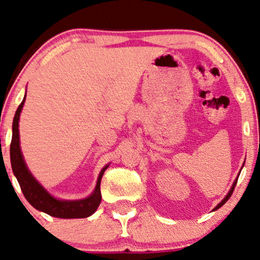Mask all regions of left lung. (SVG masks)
I'll use <instances>...</instances> for the list:
<instances>
[{"label": "left lung", "instance_id": "8db88e82", "mask_svg": "<svg viewBox=\"0 0 260 260\" xmlns=\"http://www.w3.org/2000/svg\"><path fill=\"white\" fill-rule=\"evenodd\" d=\"M238 180V179H237ZM237 180H236L235 182H234V184H232V187H231V189H230V191H229V193H228V195L225 196V199H224L223 201H222V202H220L218 205H217V207L214 209V210H217V209H218V208H220V207H222V205L224 204V203H225L226 202V201L228 200H229L230 199V197H231V195H232V192H234V190H235V187H236V183H237Z\"/></svg>", "mask_w": 260, "mask_h": 260}]
</instances>
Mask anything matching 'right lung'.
Wrapping results in <instances>:
<instances>
[{
	"instance_id": "add662e5",
	"label": "right lung",
	"mask_w": 260,
	"mask_h": 260,
	"mask_svg": "<svg viewBox=\"0 0 260 260\" xmlns=\"http://www.w3.org/2000/svg\"><path fill=\"white\" fill-rule=\"evenodd\" d=\"M24 99L19 104V106L15 114L13 122V138L10 143V161L11 168L16 176L22 189V192L26 201L36 208L37 210L43 211L50 216L58 217V218H85L91 216L99 207L102 201L100 193V181L108 166H106L99 174L98 182H96L94 191L90 197L79 201H60L52 197L45 189L35 180L30 172L26 168L25 162L23 160V155L19 148V134H18V120L21 114L22 107L24 105Z\"/></svg>"
}]
</instances>
